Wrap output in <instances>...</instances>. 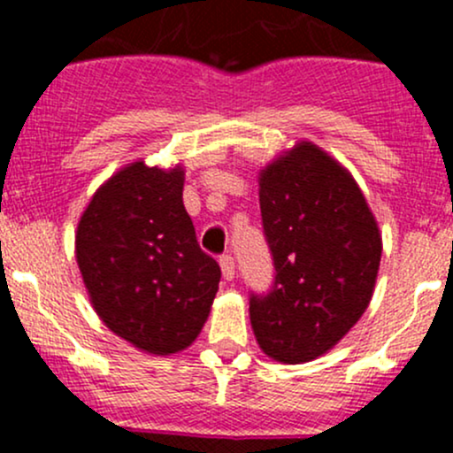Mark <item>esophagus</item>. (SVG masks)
I'll return each mask as SVG.
<instances>
[{"mask_svg":"<svg viewBox=\"0 0 453 453\" xmlns=\"http://www.w3.org/2000/svg\"><path fill=\"white\" fill-rule=\"evenodd\" d=\"M219 265H221L223 278H226V280H232V278H234V269H236L234 256H232V254H223L221 258H219Z\"/></svg>","mask_w":453,"mask_h":453,"instance_id":"esophagus-1","label":"esophagus"}]
</instances>
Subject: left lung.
<instances>
[{"mask_svg": "<svg viewBox=\"0 0 453 453\" xmlns=\"http://www.w3.org/2000/svg\"><path fill=\"white\" fill-rule=\"evenodd\" d=\"M260 219L273 282L250 294L260 349L285 364L315 359L366 311L381 236L353 177L311 142L260 173Z\"/></svg>", "mask_w": 453, "mask_h": 453, "instance_id": "obj_1", "label": "left lung"}]
</instances>
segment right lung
<instances>
[{
	"mask_svg": "<svg viewBox=\"0 0 453 453\" xmlns=\"http://www.w3.org/2000/svg\"><path fill=\"white\" fill-rule=\"evenodd\" d=\"M181 193V168L135 162L91 197L76 232V260L96 313L153 355L193 344L221 280L217 260L199 248Z\"/></svg>",
	"mask_w": 453,
	"mask_h": 453,
	"instance_id": "1",
	"label": "right lung"
}]
</instances>
